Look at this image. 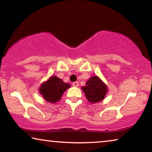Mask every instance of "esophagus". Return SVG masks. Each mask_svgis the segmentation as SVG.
<instances>
[{
    "label": "esophagus",
    "instance_id": "34e87169",
    "mask_svg": "<svg viewBox=\"0 0 152 152\" xmlns=\"http://www.w3.org/2000/svg\"><path fill=\"white\" fill-rule=\"evenodd\" d=\"M72 86H79V82H75L72 83Z\"/></svg>",
    "mask_w": 152,
    "mask_h": 152
}]
</instances>
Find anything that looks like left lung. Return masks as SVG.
Masks as SVG:
<instances>
[{"label":"left lung","instance_id":"1","mask_svg":"<svg viewBox=\"0 0 152 152\" xmlns=\"http://www.w3.org/2000/svg\"><path fill=\"white\" fill-rule=\"evenodd\" d=\"M82 89L86 95L87 99L92 103L102 100L107 91L106 84L97 76H93L89 79L86 83V86L82 87Z\"/></svg>","mask_w":152,"mask_h":152}]
</instances>
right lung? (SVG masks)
<instances>
[{"label":"right lung","mask_w":152,"mask_h":152,"mask_svg":"<svg viewBox=\"0 0 152 152\" xmlns=\"http://www.w3.org/2000/svg\"><path fill=\"white\" fill-rule=\"evenodd\" d=\"M70 87L69 84L64 83L61 79L52 76L47 82L41 85L39 92L45 100L55 103L61 99L64 91Z\"/></svg>","instance_id":"add662e5"}]
</instances>
